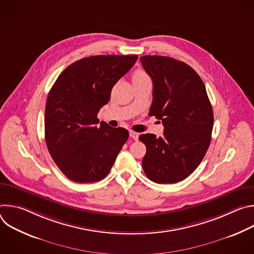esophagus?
Returning <instances> with one entry per match:
<instances>
[{
	"label": "esophagus",
	"mask_w": 254,
	"mask_h": 254,
	"mask_svg": "<svg viewBox=\"0 0 254 254\" xmlns=\"http://www.w3.org/2000/svg\"><path fill=\"white\" fill-rule=\"evenodd\" d=\"M129 136H130L132 139H134V140H137V139H138V133L135 132V131H133V130H130V131H129Z\"/></svg>",
	"instance_id": "1"
}]
</instances>
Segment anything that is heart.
I'll list each match as a JSON object with an SVG mask.
<instances>
[{
  "instance_id": "heart-1",
  "label": "heart",
  "mask_w": 254,
  "mask_h": 254,
  "mask_svg": "<svg viewBox=\"0 0 254 254\" xmlns=\"http://www.w3.org/2000/svg\"><path fill=\"white\" fill-rule=\"evenodd\" d=\"M143 77H148V75L144 73L143 71H141V70H137L135 73L133 74V77H132V79H135V78H143Z\"/></svg>"
}]
</instances>
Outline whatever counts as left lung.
<instances>
[{"instance_id": "1", "label": "left lung", "mask_w": 254, "mask_h": 254, "mask_svg": "<svg viewBox=\"0 0 254 254\" xmlns=\"http://www.w3.org/2000/svg\"><path fill=\"white\" fill-rule=\"evenodd\" d=\"M153 80L149 116L161 120L164 135H139L147 153L141 165L158 184H174L190 176L202 162L211 141L213 111L205 84L188 64L165 56H141Z\"/></svg>"}]
</instances>
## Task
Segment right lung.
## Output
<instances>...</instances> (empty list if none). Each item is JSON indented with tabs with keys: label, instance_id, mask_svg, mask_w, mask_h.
Wrapping results in <instances>:
<instances>
[{
	"label": "right lung",
	"instance_id": "obj_1",
	"mask_svg": "<svg viewBox=\"0 0 254 254\" xmlns=\"http://www.w3.org/2000/svg\"><path fill=\"white\" fill-rule=\"evenodd\" d=\"M137 55H96L75 61L56 79L45 107V140L61 172L77 183L102 180L128 137L127 129L99 120L114 85Z\"/></svg>",
	"mask_w": 254,
	"mask_h": 254
}]
</instances>
